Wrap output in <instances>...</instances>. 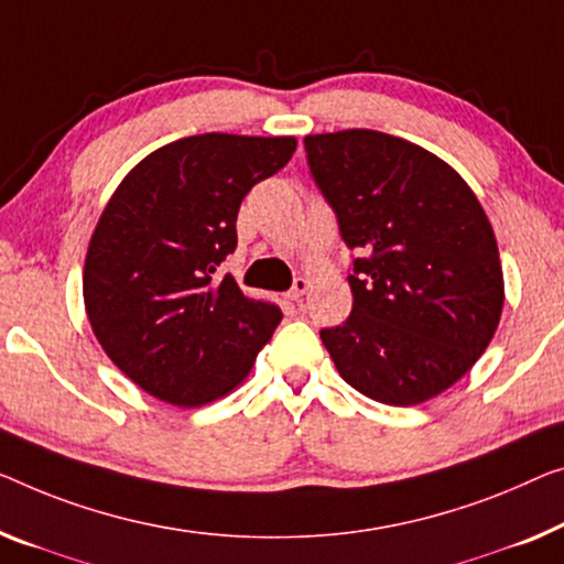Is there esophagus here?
<instances>
[{"label": "esophagus", "mask_w": 564, "mask_h": 564, "mask_svg": "<svg viewBox=\"0 0 564 564\" xmlns=\"http://www.w3.org/2000/svg\"><path fill=\"white\" fill-rule=\"evenodd\" d=\"M306 291H308V281L306 279H296V281H293V285H291V291L285 293V299H289V301H301V296H304Z\"/></svg>", "instance_id": "obj_1"}]
</instances>
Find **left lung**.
I'll return each mask as SVG.
<instances>
[{
	"mask_svg": "<svg viewBox=\"0 0 564 564\" xmlns=\"http://www.w3.org/2000/svg\"><path fill=\"white\" fill-rule=\"evenodd\" d=\"M308 170L347 248L359 250L341 326L322 329L336 369L384 405H420L489 347L503 308L497 238L451 164L372 129L304 139Z\"/></svg>",
	"mask_w": 564,
	"mask_h": 564,
	"instance_id": "obj_1",
	"label": "left lung"
}]
</instances>
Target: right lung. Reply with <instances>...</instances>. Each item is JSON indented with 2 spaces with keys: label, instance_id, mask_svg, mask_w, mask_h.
I'll use <instances>...</instances> for the list:
<instances>
[{
  "label": "right lung",
  "instance_id": "right-lung-1",
  "mask_svg": "<svg viewBox=\"0 0 564 564\" xmlns=\"http://www.w3.org/2000/svg\"><path fill=\"white\" fill-rule=\"evenodd\" d=\"M293 151V137L199 133L151 151L108 199L83 299L100 347L144 392L199 408L253 369L283 314L217 265L238 246L242 197Z\"/></svg>",
  "mask_w": 564,
  "mask_h": 564
}]
</instances>
